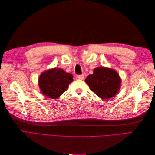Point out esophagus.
Wrapping results in <instances>:
<instances>
[{
	"label": "esophagus",
	"mask_w": 155,
	"mask_h": 155,
	"mask_svg": "<svg viewBox=\"0 0 155 155\" xmlns=\"http://www.w3.org/2000/svg\"><path fill=\"white\" fill-rule=\"evenodd\" d=\"M77 78H78L79 79H84V75H83V74L78 75V76H77Z\"/></svg>",
	"instance_id": "esophagus-1"
}]
</instances>
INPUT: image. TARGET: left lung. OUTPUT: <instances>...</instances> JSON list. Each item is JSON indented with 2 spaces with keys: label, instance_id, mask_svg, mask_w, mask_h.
Returning a JSON list of instances; mask_svg holds the SVG:
<instances>
[{
  "label": "left lung",
  "instance_id": "obj_1",
  "mask_svg": "<svg viewBox=\"0 0 155 155\" xmlns=\"http://www.w3.org/2000/svg\"><path fill=\"white\" fill-rule=\"evenodd\" d=\"M91 90L103 100L113 97L119 92L121 79L114 70L97 67L85 79Z\"/></svg>",
  "mask_w": 155,
  "mask_h": 155
}]
</instances>
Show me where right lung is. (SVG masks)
Instances as JSON below:
<instances>
[{
	"instance_id": "right-lung-1",
	"label": "right lung",
	"mask_w": 155,
	"mask_h": 155,
	"mask_svg": "<svg viewBox=\"0 0 155 155\" xmlns=\"http://www.w3.org/2000/svg\"><path fill=\"white\" fill-rule=\"evenodd\" d=\"M73 81V76L61 68H52L41 74L39 86L41 93L51 99H57L67 90L69 84Z\"/></svg>"
}]
</instances>
